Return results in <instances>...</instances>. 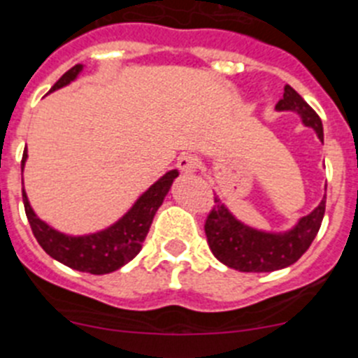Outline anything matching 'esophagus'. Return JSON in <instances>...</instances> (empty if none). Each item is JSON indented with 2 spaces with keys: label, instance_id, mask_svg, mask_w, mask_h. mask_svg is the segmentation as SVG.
Segmentation results:
<instances>
[{
  "label": "esophagus",
  "instance_id": "34e87169",
  "mask_svg": "<svg viewBox=\"0 0 358 358\" xmlns=\"http://www.w3.org/2000/svg\"><path fill=\"white\" fill-rule=\"evenodd\" d=\"M178 167L182 173L191 175V173L198 171L199 159L196 155H191V153H183V155L178 159Z\"/></svg>",
  "mask_w": 358,
  "mask_h": 358
}]
</instances>
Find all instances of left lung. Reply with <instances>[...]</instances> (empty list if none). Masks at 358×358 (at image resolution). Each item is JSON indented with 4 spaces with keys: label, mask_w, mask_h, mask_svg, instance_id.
Returning <instances> with one entry per match:
<instances>
[{
    "label": "left lung",
    "mask_w": 358,
    "mask_h": 358,
    "mask_svg": "<svg viewBox=\"0 0 358 358\" xmlns=\"http://www.w3.org/2000/svg\"><path fill=\"white\" fill-rule=\"evenodd\" d=\"M276 112H294L303 127L312 128L323 143V123L308 103L291 85H285L283 98L276 103ZM327 207V196L320 205L296 221L294 227L282 231L253 228L235 217L223 199L215 196V205L205 223V234L210 251L219 262L243 273H271L289 267L303 255L315 235Z\"/></svg>",
    "instance_id": "obj_1"
}]
</instances>
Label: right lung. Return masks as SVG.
Listing matches in <instances>:
<instances>
[{
    "label": "right lung",
    "instance_id": "add662e5",
    "mask_svg": "<svg viewBox=\"0 0 358 358\" xmlns=\"http://www.w3.org/2000/svg\"><path fill=\"white\" fill-rule=\"evenodd\" d=\"M82 71V64L71 67L66 75L51 87L50 92L59 91L62 87L69 85L71 82H75ZM27 159L28 151L24 150L21 169H24ZM176 176H178V169H171L164 176H160L153 185H150L148 191H144L139 198L135 199L127 214L121 215L110 227L94 231V234H62V231L55 230L53 227L44 223L31 208L24 187H22V203H24L28 223H30L35 239L48 255L62 262L64 266L71 267V269H76V271L91 273V275H107V273L121 269L124 264L137 257L148 231H150L151 223H153V217L164 203V198L171 189Z\"/></svg>",
    "mask_w": 358,
    "mask_h": 358
}]
</instances>
